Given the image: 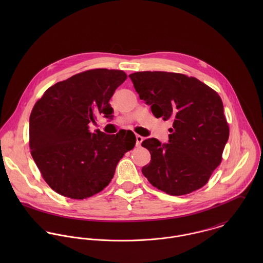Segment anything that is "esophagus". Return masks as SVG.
Here are the masks:
<instances>
[{
	"label": "esophagus",
	"mask_w": 263,
	"mask_h": 263,
	"mask_svg": "<svg viewBox=\"0 0 263 263\" xmlns=\"http://www.w3.org/2000/svg\"><path fill=\"white\" fill-rule=\"evenodd\" d=\"M136 139H137V147H140L141 143L144 141V138L142 136H140V135H137Z\"/></svg>",
	"instance_id": "esophagus-1"
}]
</instances>
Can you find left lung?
I'll list each match as a JSON object with an SVG mask.
<instances>
[{
    "instance_id": "left-lung-1",
    "label": "left lung",
    "mask_w": 263,
    "mask_h": 263,
    "mask_svg": "<svg viewBox=\"0 0 263 263\" xmlns=\"http://www.w3.org/2000/svg\"><path fill=\"white\" fill-rule=\"evenodd\" d=\"M129 78L155 117L173 121L169 144L154 138L142 143L151 154L144 176L175 196L204 186L222 162L230 134L219 94L196 78L178 73L147 71Z\"/></svg>"
}]
</instances>
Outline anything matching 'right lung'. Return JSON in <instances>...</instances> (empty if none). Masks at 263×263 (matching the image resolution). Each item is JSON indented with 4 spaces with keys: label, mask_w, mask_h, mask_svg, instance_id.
<instances>
[{
    "label": "right lung",
    "mask_w": 263,
    "mask_h": 263,
    "mask_svg": "<svg viewBox=\"0 0 263 263\" xmlns=\"http://www.w3.org/2000/svg\"><path fill=\"white\" fill-rule=\"evenodd\" d=\"M127 76L94 69L49 87L29 118L31 156L44 181L61 195L84 199L106 187L124 154L136 145L132 130H89L98 115L112 117L114 91Z\"/></svg>",
    "instance_id": "1"
}]
</instances>
